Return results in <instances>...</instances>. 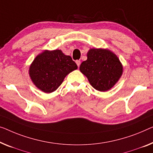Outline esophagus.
<instances>
[{
	"label": "esophagus",
	"mask_w": 153,
	"mask_h": 153,
	"mask_svg": "<svg viewBox=\"0 0 153 153\" xmlns=\"http://www.w3.org/2000/svg\"><path fill=\"white\" fill-rule=\"evenodd\" d=\"M76 64H77V67H79V65H80V61H79V60H77L76 61Z\"/></svg>",
	"instance_id": "obj_1"
}]
</instances>
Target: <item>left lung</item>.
<instances>
[{"mask_svg": "<svg viewBox=\"0 0 153 153\" xmlns=\"http://www.w3.org/2000/svg\"><path fill=\"white\" fill-rule=\"evenodd\" d=\"M79 71L88 78L95 89L110 90L123 73V66L116 55L108 49H91L87 60L79 66Z\"/></svg>", "mask_w": 153, "mask_h": 153, "instance_id": "8db88e82", "label": "left lung"}]
</instances>
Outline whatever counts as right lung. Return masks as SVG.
I'll return each mask as SVG.
<instances>
[{
    "label": "right lung",
    "mask_w": 153,
    "mask_h": 153,
    "mask_svg": "<svg viewBox=\"0 0 153 153\" xmlns=\"http://www.w3.org/2000/svg\"><path fill=\"white\" fill-rule=\"evenodd\" d=\"M77 66L71 57L61 50H45L38 55L29 67V76L36 87L49 93L61 85L65 77Z\"/></svg>",
    "instance_id": "right-lung-1"
}]
</instances>
